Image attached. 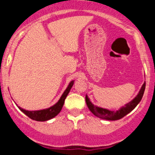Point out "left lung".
Wrapping results in <instances>:
<instances>
[{"label":"left lung","mask_w":155,"mask_h":155,"mask_svg":"<svg viewBox=\"0 0 155 155\" xmlns=\"http://www.w3.org/2000/svg\"><path fill=\"white\" fill-rule=\"evenodd\" d=\"M145 86L146 84L144 83L143 86H142L141 89L140 90V91H139L138 94L137 95V97L133 100H131L128 104H127L124 107H122L117 111L110 110H107V109L102 108V107H99L93 105L90 100V99H89V97H87V95H86V104H87L88 108L90 109V110L95 116H97V117H100L101 119L104 120H120L124 117V116H126L127 114H129L130 112H131L134 109L137 107V105L140 103L142 97H143V93H144Z\"/></svg>","instance_id":"8db88e82"}]
</instances>
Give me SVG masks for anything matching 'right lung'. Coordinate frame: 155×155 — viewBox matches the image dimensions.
<instances>
[{"instance_id": "obj_1", "label": "right lung", "mask_w": 155, "mask_h": 155, "mask_svg": "<svg viewBox=\"0 0 155 155\" xmlns=\"http://www.w3.org/2000/svg\"><path fill=\"white\" fill-rule=\"evenodd\" d=\"M74 84V80L71 81L70 83L69 84L68 87L66 88V90L62 95L61 98L59 99L58 102L55 105L52 107H49V108L44 109V110H34V111H28L26 110H24L21 107H18L21 111L24 113V114L27 115L29 118L34 120L36 121H46L48 120L51 119V118L55 117V116L58 115L60 113L61 110H62V107L64 105V102H65V98L67 97V95L69 94V91H70L71 88Z\"/></svg>"}]
</instances>
